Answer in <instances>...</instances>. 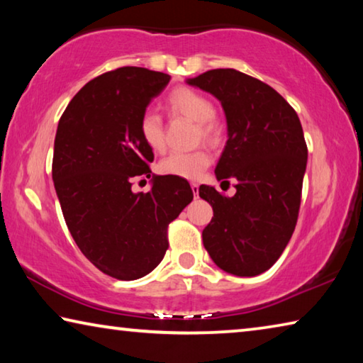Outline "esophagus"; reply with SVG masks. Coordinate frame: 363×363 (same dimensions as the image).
<instances>
[{
  "mask_svg": "<svg viewBox=\"0 0 363 363\" xmlns=\"http://www.w3.org/2000/svg\"><path fill=\"white\" fill-rule=\"evenodd\" d=\"M190 187H192V192H194V195L195 196H199V189H200V186H199V184H192V186H190Z\"/></svg>",
  "mask_w": 363,
  "mask_h": 363,
  "instance_id": "esophagus-1",
  "label": "esophagus"
}]
</instances>
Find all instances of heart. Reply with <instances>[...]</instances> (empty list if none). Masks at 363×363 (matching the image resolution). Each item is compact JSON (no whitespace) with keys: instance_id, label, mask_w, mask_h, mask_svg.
<instances>
[{"instance_id":"obj_1","label":"heart","mask_w":363,"mask_h":363,"mask_svg":"<svg viewBox=\"0 0 363 363\" xmlns=\"http://www.w3.org/2000/svg\"><path fill=\"white\" fill-rule=\"evenodd\" d=\"M167 108L169 115L184 116V118L196 123V140H203L210 145L219 144L220 138H223V128L214 116L216 110H214V104L210 97L190 88H177L167 97ZM139 133L144 144L152 152L162 153L167 149L163 121L157 113L145 112L140 116ZM210 164V153L205 149H199L189 153H171L158 163V171L164 176L195 181L200 179Z\"/></svg>"}]
</instances>
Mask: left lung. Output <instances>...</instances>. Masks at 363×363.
Segmentation results:
<instances>
[{
  "label": "left lung",
  "mask_w": 363,
  "mask_h": 363,
  "mask_svg": "<svg viewBox=\"0 0 363 363\" xmlns=\"http://www.w3.org/2000/svg\"><path fill=\"white\" fill-rule=\"evenodd\" d=\"M187 83L220 101L229 139L214 173L237 189L224 196L200 186L213 206L203 245L218 267L255 277L274 266L296 227L307 163L303 126L277 91L247 73L208 70Z\"/></svg>",
  "instance_id": "1"
}]
</instances>
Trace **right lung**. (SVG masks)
Returning a JSON list of instances; mask_svg holds the SVG:
<instances>
[{
  "label": "right lung",
  "instance_id": "obj_1",
  "mask_svg": "<svg viewBox=\"0 0 363 363\" xmlns=\"http://www.w3.org/2000/svg\"><path fill=\"white\" fill-rule=\"evenodd\" d=\"M169 79L140 67L102 73L59 120L52 181L67 227L82 253L118 280L140 279L158 266L169 223L194 199L179 177L153 176L149 192L131 189L134 179L152 176L153 152L140 138V116Z\"/></svg>",
  "mask_w": 363,
  "mask_h": 363
}]
</instances>
